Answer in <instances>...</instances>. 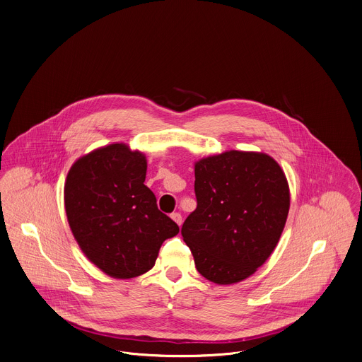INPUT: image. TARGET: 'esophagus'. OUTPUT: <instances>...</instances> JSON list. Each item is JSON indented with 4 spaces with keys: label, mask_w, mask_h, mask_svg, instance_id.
I'll return each mask as SVG.
<instances>
[{
    "label": "esophagus",
    "mask_w": 362,
    "mask_h": 362,
    "mask_svg": "<svg viewBox=\"0 0 362 362\" xmlns=\"http://www.w3.org/2000/svg\"><path fill=\"white\" fill-rule=\"evenodd\" d=\"M170 217L175 220V223H176L177 226L182 224V214H180V213H172Z\"/></svg>",
    "instance_id": "34e87169"
}]
</instances>
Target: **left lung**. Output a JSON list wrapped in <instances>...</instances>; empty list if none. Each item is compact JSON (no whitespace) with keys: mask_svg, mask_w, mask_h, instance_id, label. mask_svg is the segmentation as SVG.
<instances>
[{"mask_svg":"<svg viewBox=\"0 0 362 362\" xmlns=\"http://www.w3.org/2000/svg\"><path fill=\"white\" fill-rule=\"evenodd\" d=\"M197 207L182 226L197 272L220 286L242 281L274 252L290 209L280 165L260 152L228 151L194 163Z\"/></svg>","mask_w":362,"mask_h":362,"instance_id":"8db88e82","label":"left lung"}]
</instances>
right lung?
Listing matches in <instances>:
<instances>
[{
  "label": "right lung",
  "mask_w": 362,
  "mask_h": 362,
  "mask_svg": "<svg viewBox=\"0 0 362 362\" xmlns=\"http://www.w3.org/2000/svg\"><path fill=\"white\" fill-rule=\"evenodd\" d=\"M146 158L112 144L79 158L68 172L64 199L72 234L83 255L113 279L149 272L179 226L158 209L145 186Z\"/></svg>",
  "instance_id": "right-lung-1"
}]
</instances>
